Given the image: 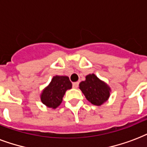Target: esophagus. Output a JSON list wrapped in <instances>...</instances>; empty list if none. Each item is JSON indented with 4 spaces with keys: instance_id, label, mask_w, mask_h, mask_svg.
<instances>
[{
    "instance_id": "obj_1",
    "label": "esophagus",
    "mask_w": 147,
    "mask_h": 147,
    "mask_svg": "<svg viewBox=\"0 0 147 147\" xmlns=\"http://www.w3.org/2000/svg\"><path fill=\"white\" fill-rule=\"evenodd\" d=\"M79 86V83L78 82H75V83H73V87L74 88H77Z\"/></svg>"
}]
</instances>
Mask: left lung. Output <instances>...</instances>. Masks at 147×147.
<instances>
[{
	"mask_svg": "<svg viewBox=\"0 0 147 147\" xmlns=\"http://www.w3.org/2000/svg\"><path fill=\"white\" fill-rule=\"evenodd\" d=\"M79 86L86 100L94 105L103 104L110 96V87L94 74L87 75Z\"/></svg>",
	"mask_w": 147,
	"mask_h": 147,
	"instance_id": "1",
	"label": "left lung"
}]
</instances>
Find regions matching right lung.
I'll use <instances>...</instances> for the list:
<instances>
[{
    "label": "right lung",
    "instance_id": "add662e5",
    "mask_svg": "<svg viewBox=\"0 0 147 147\" xmlns=\"http://www.w3.org/2000/svg\"><path fill=\"white\" fill-rule=\"evenodd\" d=\"M72 87L68 77L55 76L48 86L43 90L40 96L42 103L48 107L57 108L63 100V95Z\"/></svg>",
    "mask_w": 147,
    "mask_h": 147
}]
</instances>
